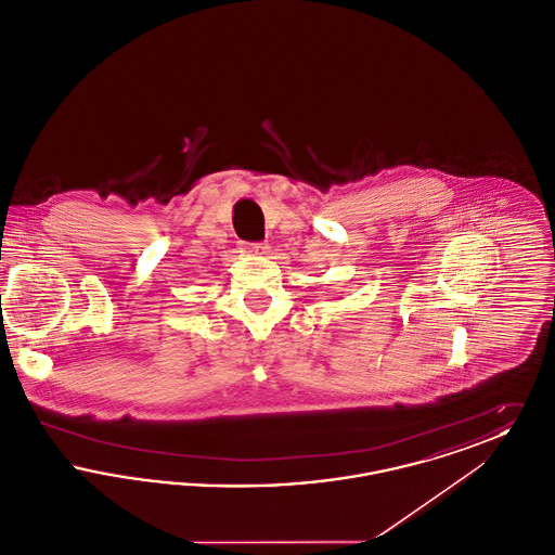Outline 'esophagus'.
<instances>
[{"mask_svg":"<svg viewBox=\"0 0 555 555\" xmlns=\"http://www.w3.org/2000/svg\"><path fill=\"white\" fill-rule=\"evenodd\" d=\"M247 249H249L251 254H266L268 245H264V243H251V245H247Z\"/></svg>","mask_w":555,"mask_h":555,"instance_id":"1","label":"esophagus"}]
</instances>
